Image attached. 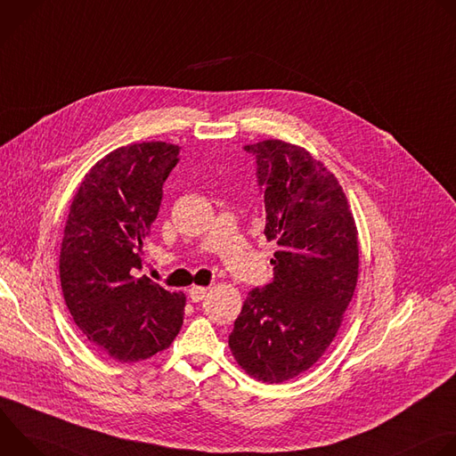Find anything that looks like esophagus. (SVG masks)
Here are the masks:
<instances>
[{"instance_id": "34e87169", "label": "esophagus", "mask_w": 456, "mask_h": 456, "mask_svg": "<svg viewBox=\"0 0 456 456\" xmlns=\"http://www.w3.org/2000/svg\"><path fill=\"white\" fill-rule=\"evenodd\" d=\"M187 294H189V297H191L192 303H199V301H202V299L206 297L208 289H206V287H191Z\"/></svg>"}]
</instances>
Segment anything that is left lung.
Instances as JSON below:
<instances>
[{
	"label": "left lung",
	"instance_id": "8db88e82",
	"mask_svg": "<svg viewBox=\"0 0 456 456\" xmlns=\"http://www.w3.org/2000/svg\"><path fill=\"white\" fill-rule=\"evenodd\" d=\"M264 189L274 281L248 292L229 348L250 377L278 384L312 368L339 332L359 278V240L339 180L305 148L245 146Z\"/></svg>",
	"mask_w": 456,
	"mask_h": 456
}]
</instances>
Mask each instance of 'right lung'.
<instances>
[{"instance_id": "1", "label": "right lung", "mask_w": 456, "mask_h": 456, "mask_svg": "<svg viewBox=\"0 0 456 456\" xmlns=\"http://www.w3.org/2000/svg\"><path fill=\"white\" fill-rule=\"evenodd\" d=\"M178 151L160 141L113 150L85 175L64 225L59 256L64 301L83 336L120 362L166 350L183 322L185 296L139 278L142 241Z\"/></svg>"}]
</instances>
